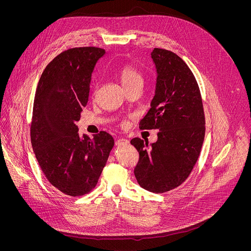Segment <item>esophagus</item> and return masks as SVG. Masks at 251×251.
<instances>
[{
	"label": "esophagus",
	"mask_w": 251,
	"mask_h": 251,
	"mask_svg": "<svg viewBox=\"0 0 251 251\" xmlns=\"http://www.w3.org/2000/svg\"><path fill=\"white\" fill-rule=\"evenodd\" d=\"M129 143V141L127 140V139H125V138H120V139H118L117 141H116V146L117 147H121V146H126V144H128Z\"/></svg>",
	"instance_id": "34e87169"
}]
</instances>
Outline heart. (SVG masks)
I'll list each match as a JSON object with an SVG mask.
<instances>
[{
    "label": "heart",
    "instance_id": "obj_1",
    "mask_svg": "<svg viewBox=\"0 0 251 251\" xmlns=\"http://www.w3.org/2000/svg\"><path fill=\"white\" fill-rule=\"evenodd\" d=\"M119 78L124 88H128L138 83H142V76L137 69L130 65H125L119 70Z\"/></svg>",
    "mask_w": 251,
    "mask_h": 251
}]
</instances>
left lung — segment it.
Here are the masks:
<instances>
[{
  "instance_id": "1",
  "label": "left lung",
  "mask_w": 251,
  "mask_h": 251,
  "mask_svg": "<svg viewBox=\"0 0 251 251\" xmlns=\"http://www.w3.org/2000/svg\"><path fill=\"white\" fill-rule=\"evenodd\" d=\"M156 83L151 109L140 129H159L157 140L138 137L131 144L139 152L134 175L139 185L153 193L170 191L185 181L200 156L205 121L196 79L175 52L154 49Z\"/></svg>"
}]
</instances>
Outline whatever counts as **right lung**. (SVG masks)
<instances>
[{"mask_svg": "<svg viewBox=\"0 0 251 251\" xmlns=\"http://www.w3.org/2000/svg\"><path fill=\"white\" fill-rule=\"evenodd\" d=\"M105 54L95 47L61 52L39 79L30 128L31 144L49 182L61 192L81 196L94 189L114 147L104 131L89 138L78 133L87 104L91 76Z\"/></svg>", "mask_w": 251, "mask_h": 251, "instance_id": "add662e5", "label": "right lung"}]
</instances>
